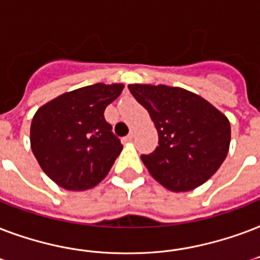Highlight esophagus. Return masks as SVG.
I'll list each match as a JSON object with an SVG mask.
<instances>
[{
    "mask_svg": "<svg viewBox=\"0 0 260 260\" xmlns=\"http://www.w3.org/2000/svg\"><path fill=\"white\" fill-rule=\"evenodd\" d=\"M133 138H134V134H128L127 137H124V141H126V142H132L133 141Z\"/></svg>",
    "mask_w": 260,
    "mask_h": 260,
    "instance_id": "esophagus-1",
    "label": "esophagus"
}]
</instances>
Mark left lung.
Listing matches in <instances>:
<instances>
[{"label": "left lung", "mask_w": 260, "mask_h": 260, "mask_svg": "<svg viewBox=\"0 0 260 260\" xmlns=\"http://www.w3.org/2000/svg\"><path fill=\"white\" fill-rule=\"evenodd\" d=\"M128 89L157 130L156 150L141 156L153 179L167 190L186 192L212 178L228 154V118L199 94L178 86L130 84Z\"/></svg>", "instance_id": "1"}]
</instances>
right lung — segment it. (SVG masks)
I'll return each instance as SVG.
<instances>
[{"instance_id":"add662e5","label":"right lung","mask_w":260,"mask_h":260,"mask_svg":"<svg viewBox=\"0 0 260 260\" xmlns=\"http://www.w3.org/2000/svg\"><path fill=\"white\" fill-rule=\"evenodd\" d=\"M123 88L102 82L82 86L35 112L29 132L32 153L59 187L85 191L107 176L123 146L104 119V110Z\"/></svg>"}]
</instances>
